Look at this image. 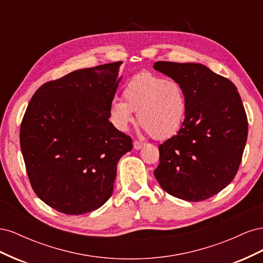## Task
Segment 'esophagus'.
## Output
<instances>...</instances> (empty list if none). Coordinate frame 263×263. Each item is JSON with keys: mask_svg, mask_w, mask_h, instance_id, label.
<instances>
[{"mask_svg": "<svg viewBox=\"0 0 263 263\" xmlns=\"http://www.w3.org/2000/svg\"><path fill=\"white\" fill-rule=\"evenodd\" d=\"M144 146H145V144H142V142H140V141H134V149H136V150H140L141 148H144Z\"/></svg>", "mask_w": 263, "mask_h": 263, "instance_id": "34e87169", "label": "esophagus"}]
</instances>
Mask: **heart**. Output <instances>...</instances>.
I'll return each instance as SVG.
<instances>
[{"label": "heart", "mask_w": 263, "mask_h": 263, "mask_svg": "<svg viewBox=\"0 0 263 263\" xmlns=\"http://www.w3.org/2000/svg\"><path fill=\"white\" fill-rule=\"evenodd\" d=\"M124 100L114 99L109 105L110 122L119 132H126L138 121L157 139L176 134L186 114V98L181 84L150 72H140L126 83Z\"/></svg>", "instance_id": "b5f03b06"}]
</instances>
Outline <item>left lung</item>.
Listing matches in <instances>:
<instances>
[{
    "mask_svg": "<svg viewBox=\"0 0 263 263\" xmlns=\"http://www.w3.org/2000/svg\"><path fill=\"white\" fill-rule=\"evenodd\" d=\"M154 69L181 84L187 104L178 134L159 146L154 174L170 195L204 201L234 180L241 162L248 121L240 95L201 63L158 61Z\"/></svg>",
    "mask_w": 263,
    "mask_h": 263,
    "instance_id": "left-lung-1",
    "label": "left lung"
}]
</instances>
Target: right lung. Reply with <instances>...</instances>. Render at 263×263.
I'll use <instances>...</instances> for the list:
<instances>
[{
  "instance_id": "1",
  "label": "right lung",
  "mask_w": 263,
  "mask_h": 263,
  "mask_svg": "<svg viewBox=\"0 0 263 263\" xmlns=\"http://www.w3.org/2000/svg\"><path fill=\"white\" fill-rule=\"evenodd\" d=\"M122 62L76 70L43 84L31 98L20 140L30 184L67 215L100 209L113 193L117 163L130 137L109 122Z\"/></svg>"
}]
</instances>
